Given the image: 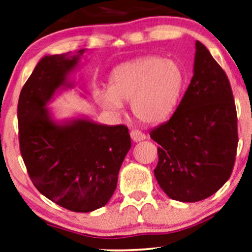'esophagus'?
<instances>
[{"label":"esophagus","instance_id":"34e87169","mask_svg":"<svg viewBox=\"0 0 252 252\" xmlns=\"http://www.w3.org/2000/svg\"><path fill=\"white\" fill-rule=\"evenodd\" d=\"M130 136H131V139H132V140H133V141H136V142L144 140V139L146 138L145 133H142L141 131L136 130V129L131 131V132H130Z\"/></svg>","mask_w":252,"mask_h":252}]
</instances>
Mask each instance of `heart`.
<instances>
[{
    "mask_svg": "<svg viewBox=\"0 0 252 252\" xmlns=\"http://www.w3.org/2000/svg\"><path fill=\"white\" fill-rule=\"evenodd\" d=\"M185 82L181 65L174 60L147 56L123 63L112 72L110 90L97 99L106 110L121 114L131 102L134 118L142 123H158L174 111Z\"/></svg>",
    "mask_w": 252,
    "mask_h": 252,
    "instance_id": "1",
    "label": "heart"
}]
</instances>
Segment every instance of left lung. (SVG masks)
<instances>
[{
	"label": "left lung",
	"instance_id": "obj_1",
	"mask_svg": "<svg viewBox=\"0 0 252 252\" xmlns=\"http://www.w3.org/2000/svg\"><path fill=\"white\" fill-rule=\"evenodd\" d=\"M149 134L159 145L154 174L173 200H202L230 179L239 141L233 93L225 71L200 42L181 102Z\"/></svg>",
	"mask_w": 252,
	"mask_h": 252
}]
</instances>
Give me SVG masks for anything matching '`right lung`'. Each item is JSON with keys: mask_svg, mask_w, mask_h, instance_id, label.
Masks as SVG:
<instances>
[{"mask_svg": "<svg viewBox=\"0 0 252 252\" xmlns=\"http://www.w3.org/2000/svg\"><path fill=\"white\" fill-rule=\"evenodd\" d=\"M82 53L40 60L21 89L17 114L20 153L36 189L63 208L88 213L111 199L131 139L122 125L76 120L60 126L50 119L45 105Z\"/></svg>", "mask_w": 252, "mask_h": 252, "instance_id": "right-lung-1", "label": "right lung"}]
</instances>
